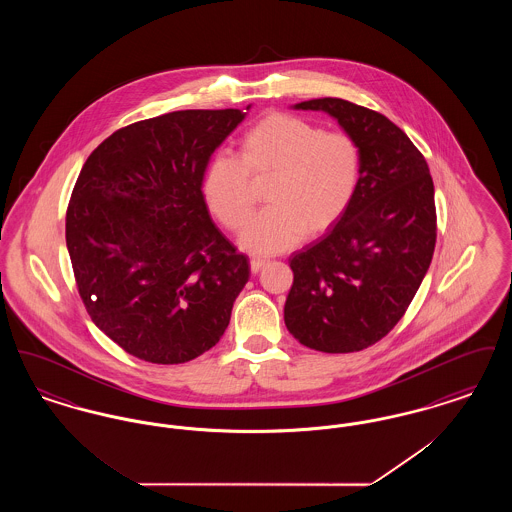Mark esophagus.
Wrapping results in <instances>:
<instances>
[{
    "mask_svg": "<svg viewBox=\"0 0 512 512\" xmlns=\"http://www.w3.org/2000/svg\"><path fill=\"white\" fill-rule=\"evenodd\" d=\"M265 267H267V261H261V259H253V261H251V272H253V274L261 272V268Z\"/></svg>",
    "mask_w": 512,
    "mask_h": 512,
    "instance_id": "1",
    "label": "esophagus"
}]
</instances>
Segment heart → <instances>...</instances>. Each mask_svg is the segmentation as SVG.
<instances>
[{"instance_id": "1", "label": "heart", "mask_w": 512, "mask_h": 512, "mask_svg": "<svg viewBox=\"0 0 512 512\" xmlns=\"http://www.w3.org/2000/svg\"><path fill=\"white\" fill-rule=\"evenodd\" d=\"M361 176V151L345 132H322L288 113H268L238 142V159L215 155L201 195L217 219L240 230L253 213L251 182L272 178L265 213L247 224L240 245L251 255H276L305 234L332 230L347 213Z\"/></svg>"}]
</instances>
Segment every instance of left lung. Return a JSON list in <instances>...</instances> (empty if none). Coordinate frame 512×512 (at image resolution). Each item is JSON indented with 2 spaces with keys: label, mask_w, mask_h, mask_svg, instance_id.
I'll list each match as a JSON object with an SVG mask.
<instances>
[{
  "label": "left lung",
  "mask_w": 512,
  "mask_h": 512,
  "mask_svg": "<svg viewBox=\"0 0 512 512\" xmlns=\"http://www.w3.org/2000/svg\"><path fill=\"white\" fill-rule=\"evenodd\" d=\"M293 109L336 119L359 146L361 176L343 219L290 257L284 322L311 349L361 351L401 320L430 268L434 182L422 153L388 117L340 98Z\"/></svg>",
  "instance_id": "obj_1"
}]
</instances>
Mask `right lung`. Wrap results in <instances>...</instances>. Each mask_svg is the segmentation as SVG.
I'll use <instances>...</instances> for the list:
<instances>
[{
  "mask_svg": "<svg viewBox=\"0 0 512 512\" xmlns=\"http://www.w3.org/2000/svg\"><path fill=\"white\" fill-rule=\"evenodd\" d=\"M249 109L124 126L76 180L65 234L78 293L99 330L142 361L178 365L217 345L249 280L201 195L211 155Z\"/></svg>",
  "mask_w": 512,
  "mask_h": 512,
  "instance_id": "obj_1",
  "label": "right lung"
}]
</instances>
